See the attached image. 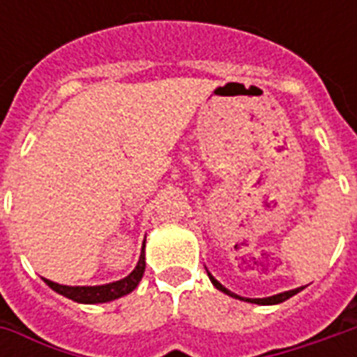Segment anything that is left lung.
<instances>
[{
    "instance_id": "left-lung-1",
    "label": "left lung",
    "mask_w": 357,
    "mask_h": 357,
    "mask_svg": "<svg viewBox=\"0 0 357 357\" xmlns=\"http://www.w3.org/2000/svg\"><path fill=\"white\" fill-rule=\"evenodd\" d=\"M208 277H210V281L214 283V287H216V289H220V291H222V292H225V294H229V296H233V298L245 300V302H252V304H262V306H268V304H279V302H284V300H289V298H291V296H294L296 292H300V291H302V289H304V287H300V289H294V291L281 292V294H275V296H268V298H241V296H237V294H233L231 291H227V289H225L224 284L218 283L216 279H214V277L210 275V273H208Z\"/></svg>"
}]
</instances>
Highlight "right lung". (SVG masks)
Returning <instances> with one entry per match:
<instances>
[{
	"instance_id": "1",
	"label": "right lung",
	"mask_w": 357,
	"mask_h": 357,
	"mask_svg": "<svg viewBox=\"0 0 357 357\" xmlns=\"http://www.w3.org/2000/svg\"><path fill=\"white\" fill-rule=\"evenodd\" d=\"M143 248H145V245H143ZM143 271H145V252L141 250L139 262H137L135 269L130 275L120 279L116 283L99 284V287H66V284L53 283L50 279H43V281L50 284L53 291L63 294L66 298L74 300V302H80V304H101V302H110V300L120 298V296H124L128 292H132L139 284Z\"/></svg>"
}]
</instances>
